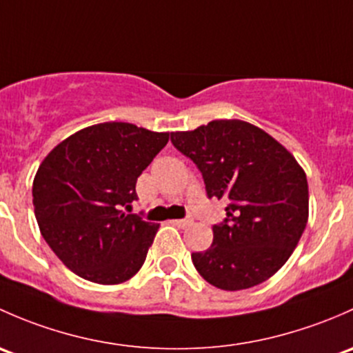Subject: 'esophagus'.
Listing matches in <instances>:
<instances>
[{"label": "esophagus", "mask_w": 353, "mask_h": 353, "mask_svg": "<svg viewBox=\"0 0 353 353\" xmlns=\"http://www.w3.org/2000/svg\"><path fill=\"white\" fill-rule=\"evenodd\" d=\"M172 223L176 224L178 228H187L194 223V219H192V217H185V219H175V221H172Z\"/></svg>", "instance_id": "esophagus-1"}]
</instances>
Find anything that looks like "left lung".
<instances>
[{"label": "left lung", "instance_id": "1", "mask_svg": "<svg viewBox=\"0 0 353 353\" xmlns=\"http://www.w3.org/2000/svg\"><path fill=\"white\" fill-rule=\"evenodd\" d=\"M178 151L202 173L209 199H226L212 245L192 253L199 274L223 290L270 279L292 255L307 224L306 173L265 130L243 121H212L172 132Z\"/></svg>", "mask_w": 353, "mask_h": 353}]
</instances>
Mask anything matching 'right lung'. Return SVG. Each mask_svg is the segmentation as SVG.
<instances>
[{"instance_id": "1", "label": "right lung", "mask_w": 353, "mask_h": 353, "mask_svg": "<svg viewBox=\"0 0 353 353\" xmlns=\"http://www.w3.org/2000/svg\"><path fill=\"white\" fill-rule=\"evenodd\" d=\"M170 139L134 123L105 122L69 136L35 175L39 228L57 258L97 284H121L139 272L158 224L129 212L136 181Z\"/></svg>"}]
</instances>
